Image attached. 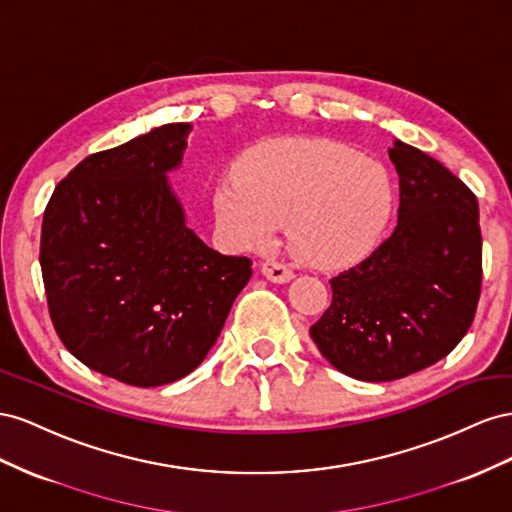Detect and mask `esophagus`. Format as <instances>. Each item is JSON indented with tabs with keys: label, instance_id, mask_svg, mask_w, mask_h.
<instances>
[{
	"label": "esophagus",
	"instance_id": "obj_1",
	"mask_svg": "<svg viewBox=\"0 0 512 512\" xmlns=\"http://www.w3.org/2000/svg\"><path fill=\"white\" fill-rule=\"evenodd\" d=\"M261 274L272 283H287L294 279V270L281 264V261H266V264H261Z\"/></svg>",
	"mask_w": 512,
	"mask_h": 512
}]
</instances>
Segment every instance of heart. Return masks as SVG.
I'll return each mask as SVG.
<instances>
[{
    "mask_svg": "<svg viewBox=\"0 0 512 512\" xmlns=\"http://www.w3.org/2000/svg\"><path fill=\"white\" fill-rule=\"evenodd\" d=\"M216 216L242 246L270 242L289 221V240L311 266L367 255L388 223L392 186L371 158L330 141L289 139L248 152L218 184Z\"/></svg>",
    "mask_w": 512,
    "mask_h": 512,
    "instance_id": "heart-1",
    "label": "heart"
}]
</instances>
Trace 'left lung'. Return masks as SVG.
Instances as JSON below:
<instances>
[{"mask_svg": "<svg viewBox=\"0 0 512 512\" xmlns=\"http://www.w3.org/2000/svg\"><path fill=\"white\" fill-rule=\"evenodd\" d=\"M399 223L358 266L330 281L311 339L334 369L392 382L448 356L470 330L483 281L478 201L440 160L394 141Z\"/></svg>", "mask_w": 512, "mask_h": 512, "instance_id": "1", "label": "left lung"}]
</instances>
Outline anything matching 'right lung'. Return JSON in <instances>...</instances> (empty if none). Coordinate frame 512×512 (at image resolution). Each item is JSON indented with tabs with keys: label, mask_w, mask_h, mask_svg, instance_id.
Wrapping results in <instances>:
<instances>
[{
	"label": "right lung",
	"mask_w": 512,
	"mask_h": 512,
	"mask_svg": "<svg viewBox=\"0 0 512 512\" xmlns=\"http://www.w3.org/2000/svg\"><path fill=\"white\" fill-rule=\"evenodd\" d=\"M191 124H165L96 152L55 186L40 268L57 337L85 367L152 388L195 371L251 279L186 227L167 171Z\"/></svg>",
	"instance_id": "1"
}]
</instances>
